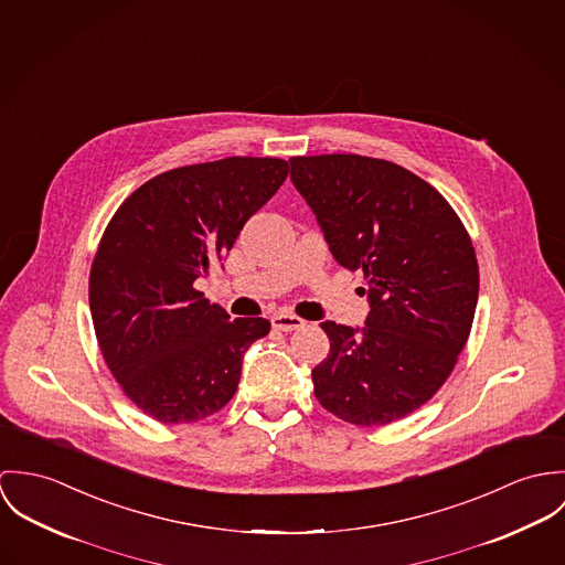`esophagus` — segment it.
I'll return each instance as SVG.
<instances>
[{
  "label": "esophagus",
  "instance_id": "1",
  "mask_svg": "<svg viewBox=\"0 0 565 565\" xmlns=\"http://www.w3.org/2000/svg\"><path fill=\"white\" fill-rule=\"evenodd\" d=\"M270 322H273V327L279 329V331H297V329H301V327L306 324L303 318H299V316H295V313L286 312L275 313V316L270 318Z\"/></svg>",
  "mask_w": 565,
  "mask_h": 565
}]
</instances>
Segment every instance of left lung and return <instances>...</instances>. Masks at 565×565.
Instances as JSON below:
<instances>
[{
    "label": "left lung",
    "mask_w": 565,
    "mask_h": 565,
    "mask_svg": "<svg viewBox=\"0 0 565 565\" xmlns=\"http://www.w3.org/2000/svg\"><path fill=\"white\" fill-rule=\"evenodd\" d=\"M335 262L364 270V327L322 320L331 349L312 371L333 416L375 427L425 405L461 353L479 299L475 247L455 210L412 171L366 156L290 158Z\"/></svg>",
    "instance_id": "1"
}]
</instances>
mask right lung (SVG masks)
I'll return each mask as SVG.
<instances>
[{
  "instance_id": "add662e5",
  "label": "right lung",
  "mask_w": 565,
  "mask_h": 565,
  "mask_svg": "<svg viewBox=\"0 0 565 565\" xmlns=\"http://www.w3.org/2000/svg\"><path fill=\"white\" fill-rule=\"evenodd\" d=\"M288 178L279 158H225L156 175L108 223L88 281L99 349L129 401L164 425L194 423L236 394L266 318H230L194 281L230 252Z\"/></svg>"
}]
</instances>
